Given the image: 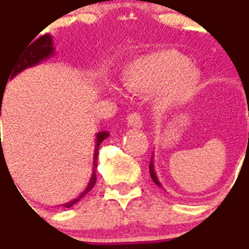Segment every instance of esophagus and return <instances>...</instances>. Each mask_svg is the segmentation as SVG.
I'll list each match as a JSON object with an SVG mask.
<instances>
[{
    "label": "esophagus",
    "instance_id": "obj_1",
    "mask_svg": "<svg viewBox=\"0 0 249 249\" xmlns=\"http://www.w3.org/2000/svg\"><path fill=\"white\" fill-rule=\"evenodd\" d=\"M127 124L131 127H136V128H140L142 126V115L139 113H131L128 117H127Z\"/></svg>",
    "mask_w": 249,
    "mask_h": 249
}]
</instances>
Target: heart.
Masks as SVG:
<instances>
[{
  "label": "heart",
  "mask_w": 249,
  "mask_h": 249,
  "mask_svg": "<svg viewBox=\"0 0 249 249\" xmlns=\"http://www.w3.org/2000/svg\"><path fill=\"white\" fill-rule=\"evenodd\" d=\"M198 72L190 59L173 49L156 52L138 59L126 76L131 89H155L163 87L161 101L165 107H177L192 96Z\"/></svg>",
  "instance_id": "obj_1"
}]
</instances>
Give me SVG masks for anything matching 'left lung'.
Segmentation results:
<instances>
[{"mask_svg":"<svg viewBox=\"0 0 249 249\" xmlns=\"http://www.w3.org/2000/svg\"><path fill=\"white\" fill-rule=\"evenodd\" d=\"M149 173H151V178L153 179V182L157 184L159 187H162V184L160 183L159 178H157V175H156L155 173V165H153V156H152V159H151V163H149Z\"/></svg>","mask_w":249,"mask_h":249,"instance_id":"8db88e82","label":"left lung"}]
</instances>
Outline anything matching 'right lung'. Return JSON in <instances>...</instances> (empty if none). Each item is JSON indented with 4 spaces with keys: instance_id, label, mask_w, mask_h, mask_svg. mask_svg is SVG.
Listing matches in <instances>:
<instances>
[{
    "instance_id": "right-lung-1",
    "label": "right lung",
    "mask_w": 249,
    "mask_h": 249,
    "mask_svg": "<svg viewBox=\"0 0 249 249\" xmlns=\"http://www.w3.org/2000/svg\"><path fill=\"white\" fill-rule=\"evenodd\" d=\"M53 54H54L53 38H52L51 35H44V36H41V37H38L37 40H35L30 46H27V49H24V51L18 55V58H17V61H15L14 66H13V69H11L10 75H9V76H10V79H13L15 75H18L19 72H22L23 70H26V69H28V67L36 66V65H38V63L42 62V61L51 58ZM7 80H9V78H7ZM5 88H6V84H1L0 98L3 97L2 92H5ZM1 104H2V101H1ZM0 117H1V105H0ZM107 136H109V132H107V131L97 132V135H96V146H94V153H93V170H92V175H90L88 186H87V188L83 191L82 194L79 195L78 197L74 198V200H71V201H69V203L62 204V207L71 208L75 203H78L83 196H86V195L88 194L92 188H93L94 183H96V171H94V169L97 167L98 148H100V144H101V142H103ZM1 153H2V152H1Z\"/></svg>"
}]
</instances>
